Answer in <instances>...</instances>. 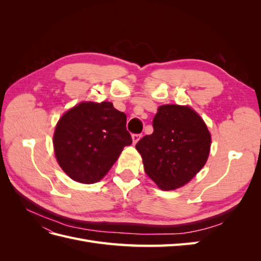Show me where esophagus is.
<instances>
[{
    "instance_id": "obj_1",
    "label": "esophagus",
    "mask_w": 261,
    "mask_h": 261,
    "mask_svg": "<svg viewBox=\"0 0 261 261\" xmlns=\"http://www.w3.org/2000/svg\"><path fill=\"white\" fill-rule=\"evenodd\" d=\"M132 138H133V143L137 144V141L141 138V135H140V134H133Z\"/></svg>"
}]
</instances>
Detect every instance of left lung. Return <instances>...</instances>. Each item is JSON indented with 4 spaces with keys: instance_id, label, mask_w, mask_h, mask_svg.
Returning a JSON list of instances; mask_svg holds the SVG:
<instances>
[{
    "instance_id": "left-lung-1",
    "label": "left lung",
    "mask_w": 261,
    "mask_h": 261,
    "mask_svg": "<svg viewBox=\"0 0 261 261\" xmlns=\"http://www.w3.org/2000/svg\"><path fill=\"white\" fill-rule=\"evenodd\" d=\"M153 133L136 144L147 175L163 191L185 185L206 163L211 136L193 109L162 106L152 121Z\"/></svg>"
}]
</instances>
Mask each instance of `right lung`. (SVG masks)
<instances>
[{
	"label": "right lung",
	"mask_w": 261,
	"mask_h": 261,
	"mask_svg": "<svg viewBox=\"0 0 261 261\" xmlns=\"http://www.w3.org/2000/svg\"><path fill=\"white\" fill-rule=\"evenodd\" d=\"M132 143L125 113L110 102H82L68 110L60 118L53 137L60 167L84 184L103 177L123 148Z\"/></svg>",
	"instance_id": "obj_1"
}]
</instances>
